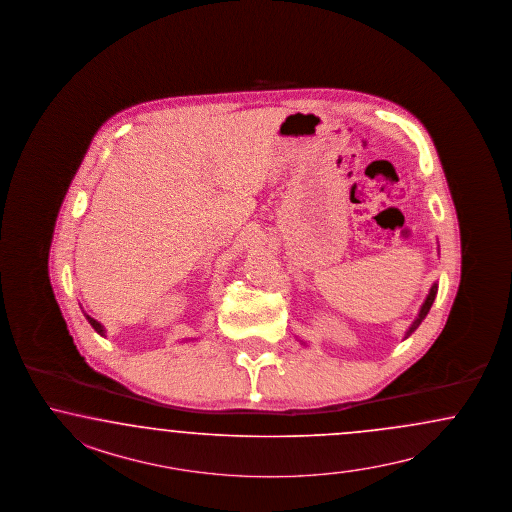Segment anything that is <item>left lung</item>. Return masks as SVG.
I'll return each instance as SVG.
<instances>
[{"label":"left lung","mask_w":512,"mask_h":512,"mask_svg":"<svg viewBox=\"0 0 512 512\" xmlns=\"http://www.w3.org/2000/svg\"><path fill=\"white\" fill-rule=\"evenodd\" d=\"M437 288H439L437 284H433V286L429 288L428 297H426V301L422 303V307H420V313H418V316L414 318L413 324L409 326V330H407V333H405V339H407V337H411V335L414 333V330H416V328L422 324V320L428 316L429 309H431V305H433V301H435V296H437Z\"/></svg>","instance_id":"left-lung-1"}]
</instances>
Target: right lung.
Returning <instances> with one entry per match:
<instances>
[{
  "label": "right lung",
  "mask_w": 512,
  "mask_h": 512,
  "mask_svg": "<svg viewBox=\"0 0 512 512\" xmlns=\"http://www.w3.org/2000/svg\"><path fill=\"white\" fill-rule=\"evenodd\" d=\"M84 316H86V320L90 322V326H92L94 330L98 331L99 335H103V337H105V328L99 324L98 320H94L92 316H88L86 313H84Z\"/></svg>",
  "instance_id": "add662e5"
}]
</instances>
